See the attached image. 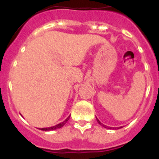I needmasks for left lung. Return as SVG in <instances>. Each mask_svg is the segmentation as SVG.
I'll return each instance as SVG.
<instances>
[{
  "label": "left lung",
  "instance_id": "1",
  "mask_svg": "<svg viewBox=\"0 0 159 159\" xmlns=\"http://www.w3.org/2000/svg\"><path fill=\"white\" fill-rule=\"evenodd\" d=\"M97 119V122H98V123H99V124H100L101 126H102V127H104L105 128H107V127H106V126H105V125H103V124H102V123H101L100 121H99V119ZM111 128H110V127H109V128H108V129H111Z\"/></svg>",
  "mask_w": 159,
  "mask_h": 159
}]
</instances>
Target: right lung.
Instances as JSON below:
<instances>
[{
	"label": "right lung",
	"instance_id": "add662e5",
	"mask_svg": "<svg viewBox=\"0 0 159 159\" xmlns=\"http://www.w3.org/2000/svg\"><path fill=\"white\" fill-rule=\"evenodd\" d=\"M69 118H70V116H68V117H67V119H66L64 122L59 123V124L56 125V126H53V127H45V128H39V129H40V130H57V129L61 128V127H64V125L66 124V123H67V122L68 121V119H69Z\"/></svg>",
	"mask_w": 159,
	"mask_h": 159
}]
</instances>
